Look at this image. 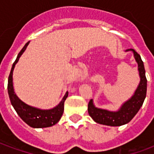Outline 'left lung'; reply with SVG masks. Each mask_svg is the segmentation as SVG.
I'll list each match as a JSON object with an SVG mask.
<instances>
[{"label": "left lung", "mask_w": 154, "mask_h": 154, "mask_svg": "<svg viewBox=\"0 0 154 154\" xmlns=\"http://www.w3.org/2000/svg\"><path fill=\"white\" fill-rule=\"evenodd\" d=\"M128 51H131L134 54L136 63H138V71L140 78L139 85L132 97L124 102L116 111L97 108L95 106L93 100L91 99L88 104V113L94 121L98 124L108 126H120L128 124L138 113L144 101L147 93V79L144 65L140 55L135 50L130 48L125 50V52Z\"/></svg>", "instance_id": "obj_1"}]
</instances>
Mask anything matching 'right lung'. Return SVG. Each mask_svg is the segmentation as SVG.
<instances>
[{
	"label": "right lung",
	"mask_w": 154,
	"mask_h": 154,
	"mask_svg": "<svg viewBox=\"0 0 154 154\" xmlns=\"http://www.w3.org/2000/svg\"><path fill=\"white\" fill-rule=\"evenodd\" d=\"M29 44V41L27 42L25 45L23 47L20 52L19 53L18 56L12 65L11 70L10 72L8 78V86H7V90H8L9 97L11 102V105L14 107L15 111L17 112L19 116L24 120L28 125L32 128H47L56 125L59 120L63 114L64 110V101L67 99L68 96V92H66L63 99L61 100L59 104L52 109L49 110H42L39 108L29 106L24 101H22L19 98L13 87V71L15 67V64L18 63L20 57H21L23 53L25 52L26 48Z\"/></svg>",
	"instance_id": "obj_1"
}]
</instances>
